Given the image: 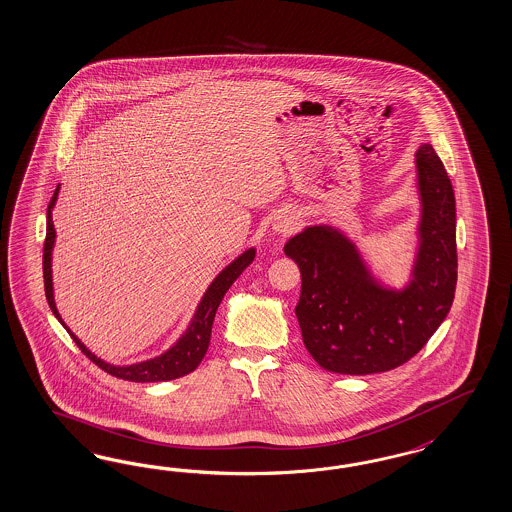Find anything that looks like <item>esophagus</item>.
I'll return each instance as SVG.
<instances>
[{
  "instance_id": "1",
  "label": "esophagus",
  "mask_w": 512,
  "mask_h": 512,
  "mask_svg": "<svg viewBox=\"0 0 512 512\" xmlns=\"http://www.w3.org/2000/svg\"><path fill=\"white\" fill-rule=\"evenodd\" d=\"M273 228H275V230L277 231H281V233H286V231H290V228H292V226H290V222H286V220H281V222H277V224H275Z\"/></svg>"
}]
</instances>
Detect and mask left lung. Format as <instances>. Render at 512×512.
<instances>
[{
	"label": "left lung",
	"instance_id": "obj_1",
	"mask_svg": "<svg viewBox=\"0 0 512 512\" xmlns=\"http://www.w3.org/2000/svg\"><path fill=\"white\" fill-rule=\"evenodd\" d=\"M414 156L420 220L403 286L384 281L341 226H305L284 245L301 271L296 316L303 343L333 373L371 375L409 362L452 307L458 281L452 182L431 145Z\"/></svg>",
	"mask_w": 512,
	"mask_h": 512
}]
</instances>
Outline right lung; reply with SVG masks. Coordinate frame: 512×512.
Here are the masks:
<instances>
[{"instance_id":"add662e5","label":"right lung","mask_w":512,"mask_h":512,"mask_svg":"<svg viewBox=\"0 0 512 512\" xmlns=\"http://www.w3.org/2000/svg\"><path fill=\"white\" fill-rule=\"evenodd\" d=\"M58 192H60V184L56 186L52 199H50L49 209H47V237H45V247H43L45 294H47V301H49L52 314L62 322V326L73 337L77 347L81 348L92 362L99 365L103 371H107L109 375L116 377V379L132 380V382H164V380L179 379V377L192 373L203 360V356L209 348V343H211V331H213L216 309H218L222 297L226 296V292L230 290L231 284L237 281V277L247 269L248 265L252 264V260L256 258V248H247L243 254H239L233 262L226 265L216 275L211 284L207 286V290L203 292L201 299H199L198 307L192 314L186 330L182 331L181 337L165 352H162L160 356L143 360V362L115 365V363L101 360L90 348H86L83 341L67 328L66 322L62 320V316L58 313L56 301H54L52 250H54V243H56V230H54V222H52V209L56 205Z\"/></svg>"}]
</instances>
